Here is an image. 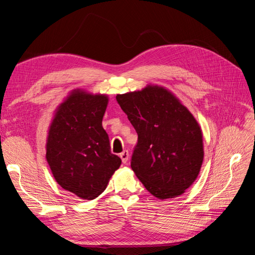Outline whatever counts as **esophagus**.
Wrapping results in <instances>:
<instances>
[{"label":"esophagus","mask_w":255,"mask_h":255,"mask_svg":"<svg viewBox=\"0 0 255 255\" xmlns=\"http://www.w3.org/2000/svg\"><path fill=\"white\" fill-rule=\"evenodd\" d=\"M128 156H129V154H128V150H125V151L120 153V157H121V160H122L123 164H127L128 163Z\"/></svg>","instance_id":"esophagus-1"}]
</instances>
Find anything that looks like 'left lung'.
I'll return each mask as SVG.
<instances>
[{
	"label": "left lung",
	"mask_w": 255,
	"mask_h": 255,
	"mask_svg": "<svg viewBox=\"0 0 255 255\" xmlns=\"http://www.w3.org/2000/svg\"><path fill=\"white\" fill-rule=\"evenodd\" d=\"M138 134L130 167L157 199L183 195L201 169V128L171 91L157 85L116 97Z\"/></svg>",
	"instance_id": "1"
}]
</instances>
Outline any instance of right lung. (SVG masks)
I'll list each match as a JSON object with an SVG mask.
<instances>
[{
    "mask_svg": "<svg viewBox=\"0 0 255 255\" xmlns=\"http://www.w3.org/2000/svg\"><path fill=\"white\" fill-rule=\"evenodd\" d=\"M107 104L106 95L74 89L57 107L49 127L45 158L54 179L84 200L101 195L121 165L102 127Z\"/></svg>",
    "mask_w": 255,
    "mask_h": 255,
    "instance_id": "1",
    "label": "right lung"
}]
</instances>
